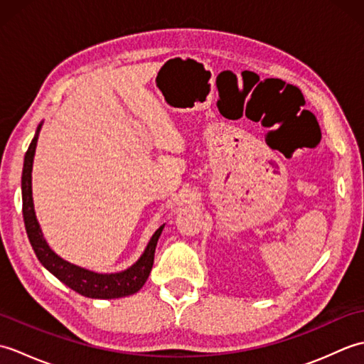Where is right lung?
<instances>
[{"label": "right lung", "instance_id": "obj_1", "mask_svg": "<svg viewBox=\"0 0 364 364\" xmlns=\"http://www.w3.org/2000/svg\"><path fill=\"white\" fill-rule=\"evenodd\" d=\"M43 122L37 127L34 139L29 144V149L25 154V164H23V175H21V198H23V219H25L26 233L29 237V242L33 245V250L42 266L51 272L58 280L67 284L84 297L90 299H119L127 297L131 294H136L139 289L145 284L146 278H149L153 259H154V250H156L158 239L164 230V225H161L153 236L150 237L149 244H146L144 253L141 255L133 266L122 270V272L115 274H98L94 270L84 269L76 264H72L65 259H63L59 255L54 253L48 242L45 241L42 228L38 225V220L36 218L34 211V200H33V162L37 146L38 133H41Z\"/></svg>", "mask_w": 364, "mask_h": 364}]
</instances>
